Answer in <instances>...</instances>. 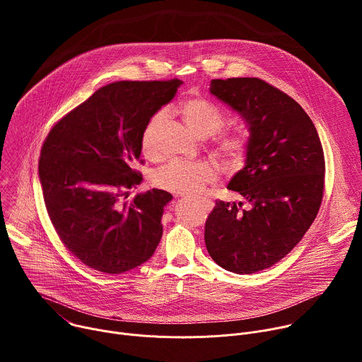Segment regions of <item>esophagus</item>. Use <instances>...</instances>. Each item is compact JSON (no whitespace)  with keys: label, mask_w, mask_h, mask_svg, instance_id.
I'll return each mask as SVG.
<instances>
[{"label":"esophagus","mask_w":362,"mask_h":362,"mask_svg":"<svg viewBox=\"0 0 362 362\" xmlns=\"http://www.w3.org/2000/svg\"><path fill=\"white\" fill-rule=\"evenodd\" d=\"M209 203H211V202H209Z\"/></svg>","instance_id":"1"}]
</instances>
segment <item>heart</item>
<instances>
[{
	"label": "heart",
	"instance_id": "b5f03b06",
	"mask_svg": "<svg viewBox=\"0 0 362 362\" xmlns=\"http://www.w3.org/2000/svg\"><path fill=\"white\" fill-rule=\"evenodd\" d=\"M180 113L187 126L199 136L209 137L218 133L225 124V116L212 101L193 97L182 103ZM165 117L163 112L154 115L146 124L141 134V148L146 156L156 154L154 136ZM249 148V136L245 130H232L216 139V151L229 169L242 165ZM218 179V170L208 162L172 160L153 176V185L176 194H194Z\"/></svg>",
	"mask_w": 362,
	"mask_h": 362
}]
</instances>
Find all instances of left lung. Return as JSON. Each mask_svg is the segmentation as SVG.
Here are the masks:
<instances>
[{"mask_svg":"<svg viewBox=\"0 0 362 362\" xmlns=\"http://www.w3.org/2000/svg\"><path fill=\"white\" fill-rule=\"evenodd\" d=\"M209 90L249 126L245 168L228 189L252 208L216 200L204 223V243L223 269L255 274L279 262L315 221L324 196V150L303 109L267 81L218 78Z\"/></svg>","mask_w":362,"mask_h":362,"instance_id":"1","label":"left lung"}]
</instances>
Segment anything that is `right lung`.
<instances>
[{
	"label": "right lung",
	"mask_w": 362,
	"mask_h": 362,
	"mask_svg": "<svg viewBox=\"0 0 362 362\" xmlns=\"http://www.w3.org/2000/svg\"><path fill=\"white\" fill-rule=\"evenodd\" d=\"M180 80L116 81L98 88L51 127L38 176L44 203L60 240L86 267L123 274L156 250L166 190L127 199L141 180V134Z\"/></svg>",
	"instance_id": "add662e5"
}]
</instances>
